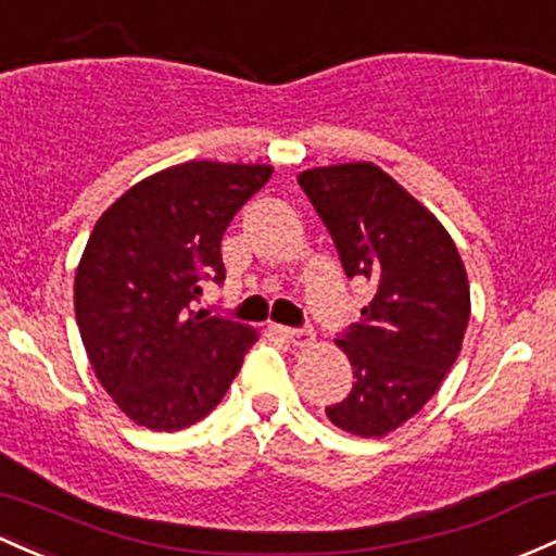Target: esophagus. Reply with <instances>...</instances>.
<instances>
[{
  "label": "esophagus",
  "mask_w": 556,
  "mask_h": 556,
  "mask_svg": "<svg viewBox=\"0 0 556 556\" xmlns=\"http://www.w3.org/2000/svg\"><path fill=\"white\" fill-rule=\"evenodd\" d=\"M277 332L292 345H311L314 343V332L311 329H292V327H277Z\"/></svg>",
  "instance_id": "34e87169"
}]
</instances>
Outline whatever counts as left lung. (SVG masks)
I'll use <instances>...</instances> for the list:
<instances>
[{
    "label": "left lung",
    "instance_id": "left-lung-1",
    "mask_svg": "<svg viewBox=\"0 0 556 556\" xmlns=\"http://www.w3.org/2000/svg\"><path fill=\"white\" fill-rule=\"evenodd\" d=\"M298 185L348 277L375 285L362 321L334 340L356 380L327 417L351 435L382 438L422 412L459 358L469 321L465 264L446 227L375 163L308 168Z\"/></svg>",
    "mask_w": 556,
    "mask_h": 556
}]
</instances>
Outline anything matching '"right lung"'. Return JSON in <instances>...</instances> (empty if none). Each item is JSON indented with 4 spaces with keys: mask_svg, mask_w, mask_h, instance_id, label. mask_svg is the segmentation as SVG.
<instances>
[{
    "mask_svg": "<svg viewBox=\"0 0 556 556\" xmlns=\"http://www.w3.org/2000/svg\"><path fill=\"white\" fill-rule=\"evenodd\" d=\"M271 170L179 163L126 189L91 229L73 282L78 332L131 422L174 432L208 417L258 340L192 303L203 279H224V231Z\"/></svg>",
    "mask_w": 556,
    "mask_h": 556,
    "instance_id": "right-lung-1",
    "label": "right lung"
}]
</instances>
